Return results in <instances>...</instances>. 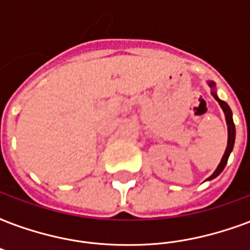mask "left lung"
Returning <instances> with one entry per match:
<instances>
[{"label": "left lung", "mask_w": 250, "mask_h": 250, "mask_svg": "<svg viewBox=\"0 0 250 250\" xmlns=\"http://www.w3.org/2000/svg\"><path fill=\"white\" fill-rule=\"evenodd\" d=\"M208 85L211 87L215 86V83H212V81H209ZM212 95H214V98L219 102V104H220V107L223 108V111H224V114H226V121H227V125H228V144H227V149L226 152H224V155H223V159L222 161H220V164H219V167H216V170L212 173V176H209L207 180H212V178H215V177H218L220 173L223 171V169H224V167L227 165V161H228V157H229V155H231L232 149H233V144H235V125H233V121H232V111L231 108H229V106L224 102V101L219 100L218 95L215 94V93H212Z\"/></svg>", "instance_id": "obj_1"}]
</instances>
